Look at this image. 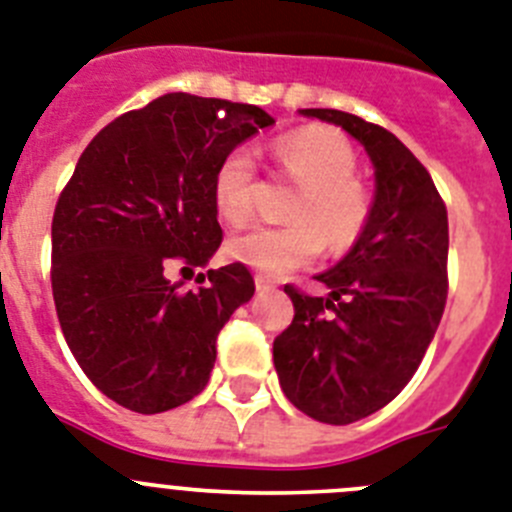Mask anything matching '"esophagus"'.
<instances>
[{"instance_id":"34e87169","label":"esophagus","mask_w":512,"mask_h":512,"mask_svg":"<svg viewBox=\"0 0 512 512\" xmlns=\"http://www.w3.org/2000/svg\"><path fill=\"white\" fill-rule=\"evenodd\" d=\"M255 288H257V293H268V291H273L275 283L270 281V278H265V275H255Z\"/></svg>"}]
</instances>
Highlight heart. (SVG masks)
I'll list each match as a JSON object with an SVG mask.
<instances>
[{"instance_id":"heart-1","label":"heart","mask_w":512,"mask_h":512,"mask_svg":"<svg viewBox=\"0 0 512 512\" xmlns=\"http://www.w3.org/2000/svg\"><path fill=\"white\" fill-rule=\"evenodd\" d=\"M278 172L299 182L288 203V224L252 226L226 242L231 260L265 275H286L311 262L324 244L348 250L361 237L371 201L355 180V151L335 128L306 126L273 141ZM257 167L250 149H231L213 172V206L231 226L247 224L255 213Z\"/></svg>"}]
</instances>
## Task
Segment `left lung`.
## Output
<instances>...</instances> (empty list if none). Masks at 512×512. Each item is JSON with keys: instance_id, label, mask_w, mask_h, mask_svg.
Segmentation results:
<instances>
[{"instance_id": "obj_1", "label": "left lung", "mask_w": 512, "mask_h": 512, "mask_svg": "<svg viewBox=\"0 0 512 512\" xmlns=\"http://www.w3.org/2000/svg\"><path fill=\"white\" fill-rule=\"evenodd\" d=\"M363 144L376 195L353 250L317 281L327 296L288 283L293 322L273 342L293 407L330 425L373 415L415 376L448 296V213L430 172L386 128L353 113L309 108Z\"/></svg>"}]
</instances>
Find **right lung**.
I'll return each mask as SVG.
<instances>
[{"label":"right lung","instance_id":"1","mask_svg":"<svg viewBox=\"0 0 512 512\" xmlns=\"http://www.w3.org/2000/svg\"><path fill=\"white\" fill-rule=\"evenodd\" d=\"M273 123L257 105L170 92L102 128L61 190L53 304L87 379L121 407L157 415L208 384L216 337L255 281L231 262L180 293L167 273L201 268L219 250L213 172Z\"/></svg>","mask_w":512,"mask_h":512}]
</instances>
